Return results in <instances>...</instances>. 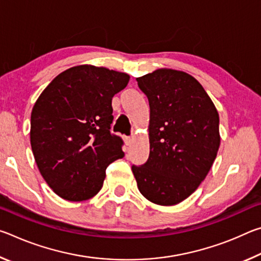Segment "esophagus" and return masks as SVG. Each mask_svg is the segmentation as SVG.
I'll use <instances>...</instances> for the list:
<instances>
[{"instance_id": "1", "label": "esophagus", "mask_w": 261, "mask_h": 261, "mask_svg": "<svg viewBox=\"0 0 261 261\" xmlns=\"http://www.w3.org/2000/svg\"><path fill=\"white\" fill-rule=\"evenodd\" d=\"M132 140H134V137H125V138H124V141H125V144L127 145V146H130V145L132 144Z\"/></svg>"}]
</instances>
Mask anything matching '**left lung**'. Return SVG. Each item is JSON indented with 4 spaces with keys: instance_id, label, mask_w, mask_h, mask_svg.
Returning <instances> with one entry per match:
<instances>
[{
    "instance_id": "obj_1",
    "label": "left lung",
    "mask_w": 261,
    "mask_h": 261,
    "mask_svg": "<svg viewBox=\"0 0 261 261\" xmlns=\"http://www.w3.org/2000/svg\"><path fill=\"white\" fill-rule=\"evenodd\" d=\"M149 102V158L132 166L140 193L173 206L196 191L220 147L219 113L201 84L184 71L156 69L137 78Z\"/></svg>"
}]
</instances>
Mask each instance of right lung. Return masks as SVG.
<instances>
[{"instance_id": "1", "label": "right lung", "mask_w": 261, "mask_h": 261, "mask_svg": "<svg viewBox=\"0 0 261 261\" xmlns=\"http://www.w3.org/2000/svg\"><path fill=\"white\" fill-rule=\"evenodd\" d=\"M130 76L83 64L50 82L31 114V147L41 176L69 201L93 198L102 188L106 168L122 159V139L110 135L113 96Z\"/></svg>"}]
</instances>
